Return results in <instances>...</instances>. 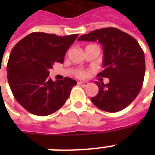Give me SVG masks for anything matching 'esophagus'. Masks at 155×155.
Listing matches in <instances>:
<instances>
[{
	"instance_id": "obj_1",
	"label": "esophagus",
	"mask_w": 155,
	"mask_h": 155,
	"mask_svg": "<svg viewBox=\"0 0 155 155\" xmlns=\"http://www.w3.org/2000/svg\"><path fill=\"white\" fill-rule=\"evenodd\" d=\"M78 84L81 85V86H83V87H86L88 84V83L86 82V81H80V82H78Z\"/></svg>"
}]
</instances>
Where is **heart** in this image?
I'll return each mask as SVG.
<instances>
[{"label":"heart","instance_id":"heart-1","mask_svg":"<svg viewBox=\"0 0 155 155\" xmlns=\"http://www.w3.org/2000/svg\"><path fill=\"white\" fill-rule=\"evenodd\" d=\"M76 75H77L78 77H84L85 75V73L84 71H83L79 70L76 71Z\"/></svg>","mask_w":155,"mask_h":155}]
</instances>
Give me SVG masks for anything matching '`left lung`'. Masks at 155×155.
Masks as SVG:
<instances>
[{
	"label": "left lung",
	"instance_id": "8db88e82",
	"mask_svg": "<svg viewBox=\"0 0 155 155\" xmlns=\"http://www.w3.org/2000/svg\"><path fill=\"white\" fill-rule=\"evenodd\" d=\"M78 41L98 42L104 52V70L97 75L108 78L104 84L96 81L99 92L91 101L97 108L116 113L134 101L142 89L146 64L145 55L137 40L117 28L93 30Z\"/></svg>",
	"mask_w": 155,
	"mask_h": 155
}]
</instances>
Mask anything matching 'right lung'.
Returning <instances> with one entry per match:
<instances>
[{
	"label": "right lung",
	"mask_w": 155,
	"mask_h": 155,
	"mask_svg": "<svg viewBox=\"0 0 155 155\" xmlns=\"http://www.w3.org/2000/svg\"><path fill=\"white\" fill-rule=\"evenodd\" d=\"M77 37L34 32L14 46L7 64V77L13 97L28 112L50 115L68 99L77 82L69 77L53 81L48 76L49 69L56 62L63 63L66 52Z\"/></svg>",
	"instance_id": "obj_1"
}]
</instances>
